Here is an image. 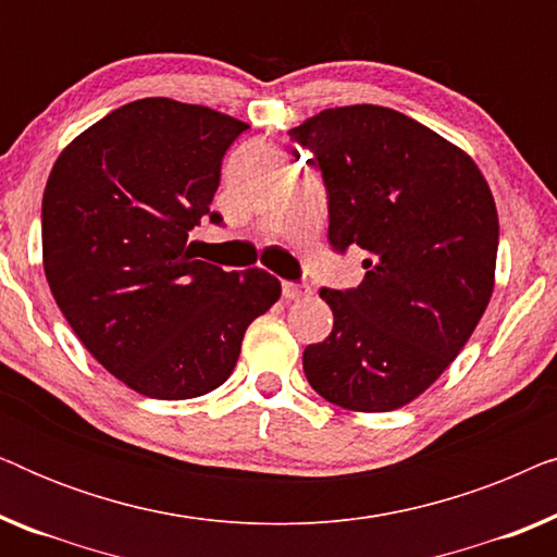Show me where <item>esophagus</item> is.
<instances>
[{"label":"esophagus","mask_w":557,"mask_h":557,"mask_svg":"<svg viewBox=\"0 0 557 557\" xmlns=\"http://www.w3.org/2000/svg\"><path fill=\"white\" fill-rule=\"evenodd\" d=\"M304 296H309V286L286 281V284H284V299L286 301H299V299H304Z\"/></svg>","instance_id":"1"}]
</instances>
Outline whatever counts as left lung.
I'll use <instances>...</instances> for the list:
<instances>
[{
    "label": "left lung",
    "instance_id": "obj_1",
    "mask_svg": "<svg viewBox=\"0 0 557 557\" xmlns=\"http://www.w3.org/2000/svg\"><path fill=\"white\" fill-rule=\"evenodd\" d=\"M288 136L322 170L332 250H368L360 286L319 292L334 326L304 349L309 385L362 413L406 406L490 304L499 246L490 185L444 136L383 106L326 109Z\"/></svg>",
    "mask_w": 557,
    "mask_h": 557
}]
</instances>
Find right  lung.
<instances>
[{
	"label": "right lung",
	"instance_id": "add662e5",
	"mask_svg": "<svg viewBox=\"0 0 557 557\" xmlns=\"http://www.w3.org/2000/svg\"><path fill=\"white\" fill-rule=\"evenodd\" d=\"M248 124L205 106L141 98L86 128L42 195V263L90 355L132 391L185 400L215 391L248 324L281 296L261 269L195 261L187 238Z\"/></svg>",
	"mask_w": 557,
	"mask_h": 557
}]
</instances>
